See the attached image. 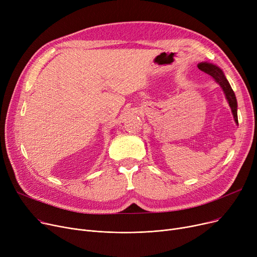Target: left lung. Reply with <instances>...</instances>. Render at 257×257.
Returning <instances> with one entry per match:
<instances>
[{"mask_svg": "<svg viewBox=\"0 0 257 257\" xmlns=\"http://www.w3.org/2000/svg\"><path fill=\"white\" fill-rule=\"evenodd\" d=\"M198 69L201 70L202 72L206 73L207 75L211 76L215 82H217L223 89L224 93H225V97L229 103V106L231 108V111L234 117L235 123L238 124V120H237V102H236V98H235V94L234 91L232 90L230 84H229L228 80L226 79L223 71L220 69L219 66L214 65L212 63H208V62H201L198 64Z\"/></svg>", "mask_w": 257, "mask_h": 257, "instance_id": "obj_1", "label": "left lung"}]
</instances>
